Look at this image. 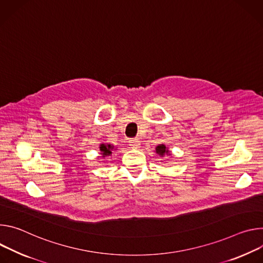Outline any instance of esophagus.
Instances as JSON below:
<instances>
[{
	"instance_id": "1",
	"label": "esophagus",
	"mask_w": 263,
	"mask_h": 263,
	"mask_svg": "<svg viewBox=\"0 0 263 263\" xmlns=\"http://www.w3.org/2000/svg\"><path fill=\"white\" fill-rule=\"evenodd\" d=\"M129 146L132 148H139L140 147V141L138 139H132L128 141Z\"/></svg>"
}]
</instances>
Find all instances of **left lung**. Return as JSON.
I'll return each mask as SVG.
<instances>
[{
	"label": "left lung",
	"mask_w": 263,
	"mask_h": 263,
	"mask_svg": "<svg viewBox=\"0 0 263 263\" xmlns=\"http://www.w3.org/2000/svg\"><path fill=\"white\" fill-rule=\"evenodd\" d=\"M156 153L158 154V155H160L161 157H163L165 154L167 155H169V151H168V148L165 146L164 144H160V145H158V146L156 147Z\"/></svg>",
	"instance_id": "1"
}]
</instances>
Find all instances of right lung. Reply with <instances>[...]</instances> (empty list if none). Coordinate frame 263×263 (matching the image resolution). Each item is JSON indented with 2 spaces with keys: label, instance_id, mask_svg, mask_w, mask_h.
<instances>
[{
  "label": "right lung",
  "instance_id": "obj_1",
  "mask_svg": "<svg viewBox=\"0 0 263 263\" xmlns=\"http://www.w3.org/2000/svg\"><path fill=\"white\" fill-rule=\"evenodd\" d=\"M112 147L110 144H100V152H101V155L102 157L104 158L105 156H110L111 155V151H112Z\"/></svg>",
  "mask_w": 263,
  "mask_h": 263
}]
</instances>
